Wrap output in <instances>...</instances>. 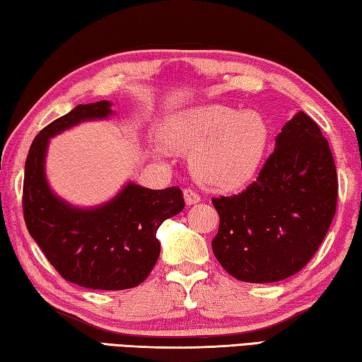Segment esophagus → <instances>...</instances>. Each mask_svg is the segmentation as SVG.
<instances>
[{
    "instance_id": "esophagus-1",
    "label": "esophagus",
    "mask_w": 362,
    "mask_h": 362,
    "mask_svg": "<svg viewBox=\"0 0 362 362\" xmlns=\"http://www.w3.org/2000/svg\"><path fill=\"white\" fill-rule=\"evenodd\" d=\"M184 200H186L187 206H190V204H195L200 202V195L197 194L194 189H186L184 190Z\"/></svg>"
}]
</instances>
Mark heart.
Here are the masks:
<instances>
[{
    "label": "heart",
    "instance_id": "1",
    "mask_svg": "<svg viewBox=\"0 0 362 362\" xmlns=\"http://www.w3.org/2000/svg\"><path fill=\"white\" fill-rule=\"evenodd\" d=\"M160 140L178 153H192L197 180L214 189L247 182L263 159L268 127L255 112L211 104L172 113L160 127Z\"/></svg>",
    "mask_w": 362,
    "mask_h": 362
}]
</instances>
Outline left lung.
I'll use <instances>...</instances> for the list:
<instances>
[{"mask_svg": "<svg viewBox=\"0 0 362 362\" xmlns=\"http://www.w3.org/2000/svg\"><path fill=\"white\" fill-rule=\"evenodd\" d=\"M337 173L317 122L295 113L254 184L213 199L221 217L213 252L238 281L269 284L301 271L328 233Z\"/></svg>", "mask_w": 362, "mask_h": 362, "instance_id": "1", "label": "left lung"}]
</instances>
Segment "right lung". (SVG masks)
<instances>
[{"instance_id": "1", "label": "right lung", "mask_w": 362, "mask_h": 362, "mask_svg": "<svg viewBox=\"0 0 362 362\" xmlns=\"http://www.w3.org/2000/svg\"><path fill=\"white\" fill-rule=\"evenodd\" d=\"M110 100L77 105L34 139L25 162L23 214L33 240L66 281L91 290H126L149 276L160 254V223L184 209L180 187L153 190L132 181L98 206L80 208L52 190L45 173L50 139L115 113Z\"/></svg>"}]
</instances>
